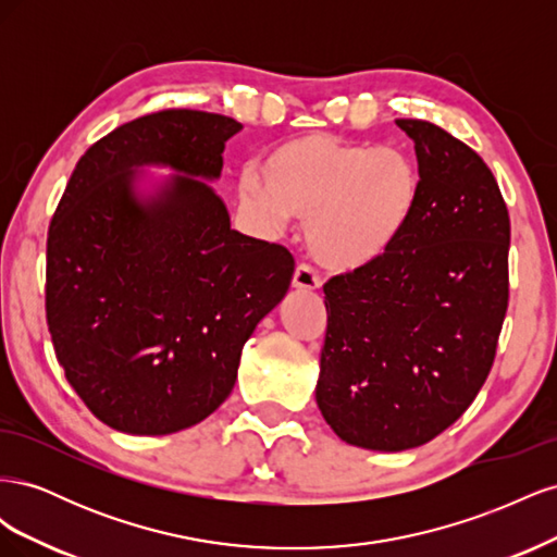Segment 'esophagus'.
<instances>
[{
  "label": "esophagus",
  "instance_id": "34e87169",
  "mask_svg": "<svg viewBox=\"0 0 557 557\" xmlns=\"http://www.w3.org/2000/svg\"><path fill=\"white\" fill-rule=\"evenodd\" d=\"M318 285H320V278H318V274L313 272L309 264H299L295 269V274H293V288L295 290L309 293V290H315Z\"/></svg>",
  "mask_w": 557,
  "mask_h": 557
}]
</instances>
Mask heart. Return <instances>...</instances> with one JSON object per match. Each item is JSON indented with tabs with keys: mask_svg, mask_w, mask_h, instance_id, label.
Segmentation results:
<instances>
[{
	"mask_svg": "<svg viewBox=\"0 0 557 557\" xmlns=\"http://www.w3.org/2000/svg\"><path fill=\"white\" fill-rule=\"evenodd\" d=\"M242 207L267 232L307 221L311 256L330 272H360L383 260L413 223L420 201L416 164L395 148L305 134L278 144L246 170Z\"/></svg>",
	"mask_w": 557,
	"mask_h": 557,
	"instance_id": "heart-1",
	"label": "heart"
}]
</instances>
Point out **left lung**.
Wrapping results in <instances>:
<instances>
[{
	"mask_svg": "<svg viewBox=\"0 0 557 557\" xmlns=\"http://www.w3.org/2000/svg\"><path fill=\"white\" fill-rule=\"evenodd\" d=\"M413 223L376 264L330 278L318 409L346 444L423 446L458 420L495 360L509 307L511 223L487 164L413 117Z\"/></svg>",
	"mask_w": 557,
	"mask_h": 557,
	"instance_id": "left-lung-1",
	"label": "left lung"
}]
</instances>
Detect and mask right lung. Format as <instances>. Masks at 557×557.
Listing matches in <instances>:
<instances>
[{"mask_svg": "<svg viewBox=\"0 0 557 557\" xmlns=\"http://www.w3.org/2000/svg\"><path fill=\"white\" fill-rule=\"evenodd\" d=\"M239 129L190 109L115 127L78 160L50 221V339L76 395L117 432L172 434L211 416L290 288L288 248L232 230L207 183ZM144 165L177 174L146 186Z\"/></svg>", "mask_w": 557, "mask_h": 557, "instance_id": "add662e5", "label": "right lung"}]
</instances>
